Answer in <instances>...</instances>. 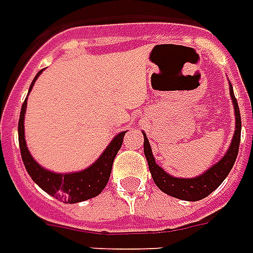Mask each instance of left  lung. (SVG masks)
Returning <instances> with one entry per match:
<instances>
[{
    "mask_svg": "<svg viewBox=\"0 0 253 253\" xmlns=\"http://www.w3.org/2000/svg\"><path fill=\"white\" fill-rule=\"evenodd\" d=\"M229 89H231V97L233 100L235 115H236V130H235L232 144H231V147L223 159L199 177L177 178L165 173L164 170L155 163L149 141H148L147 136L144 134V153H145V157L148 160L152 178L160 191L169 195V196L176 197V199H181V200H201V199L211 195L216 188L219 187L220 184L224 181V178L227 177L228 173L231 172L233 164L236 161L237 153H239V145H240V137H242V117H240L237 100L233 94L232 85H229Z\"/></svg>",
    "mask_w": 253,
    "mask_h": 253,
    "instance_id": "left-lung-1",
    "label": "left lung"
}]
</instances>
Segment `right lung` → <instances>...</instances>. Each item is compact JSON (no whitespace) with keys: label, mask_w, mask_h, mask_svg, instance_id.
Wrapping results in <instances>:
<instances>
[{"label":"right lung","mask_w":253,"mask_h":253,"mask_svg":"<svg viewBox=\"0 0 253 253\" xmlns=\"http://www.w3.org/2000/svg\"><path fill=\"white\" fill-rule=\"evenodd\" d=\"M42 70H40L37 76L34 77L33 83L30 85L29 92L33 88V84L39 79ZM26 111V100L22 104L18 120V142H20L21 157L24 161L26 170L33 181L43 191L49 193L50 196L56 197L57 200L66 203V204H75L80 201H85L92 197H96L102 192L109 181L112 172V165L120 148L123 145L125 132L117 134L113 141L109 144L101 157L98 159L92 167L83 172L70 174H57L49 170H45L32 159L25 144V133H24V116Z\"/></svg>","instance_id":"right-lung-1"}]
</instances>
